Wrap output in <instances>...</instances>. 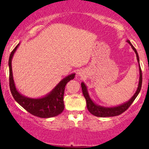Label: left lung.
Masks as SVG:
<instances>
[{"instance_id": "obj_1", "label": "left lung", "mask_w": 149, "mask_h": 149, "mask_svg": "<svg viewBox=\"0 0 149 149\" xmlns=\"http://www.w3.org/2000/svg\"><path fill=\"white\" fill-rule=\"evenodd\" d=\"M130 45H131L132 48L136 53V59H137L138 63H139V85H138V88L136 89V91L134 93V95L131 97V99L127 102H125V103L120 104V105L117 106V107H102V106L98 105V104H95L92 99L90 98V95H89L88 88L87 86L85 85L84 83H81V88L82 91H83V94L84 95L85 100H86V104H87V108H88V111H90L92 115L97 116V117H112V116H116L121 114L122 113L125 111L126 110L130 107V105L134 102L136 97L139 95L140 90L141 88V84H142V73H141V67H140L139 64V57L138 55V53L136 52V49L132 45V43L129 40H126Z\"/></svg>"}]
</instances>
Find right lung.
<instances>
[{
	"label": "right lung",
	"mask_w": 149,
	"mask_h": 149,
	"mask_svg": "<svg viewBox=\"0 0 149 149\" xmlns=\"http://www.w3.org/2000/svg\"><path fill=\"white\" fill-rule=\"evenodd\" d=\"M19 45V43L12 51L8 61L10 71V88L13 97H14L15 101L25 110L37 117L47 118L54 117L61 113L64 109V94L65 86L68 82L74 78L76 74L71 73L63 78L54 87L52 91L47 94L45 96L40 98H29L24 96L17 90L13 79V70H12V59Z\"/></svg>",
	"instance_id": "add662e5"
}]
</instances>
